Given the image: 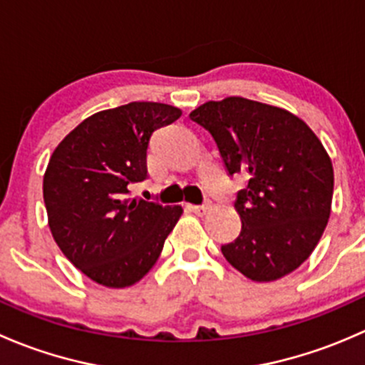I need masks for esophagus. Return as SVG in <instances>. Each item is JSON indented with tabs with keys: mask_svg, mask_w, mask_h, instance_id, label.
I'll list each match as a JSON object with an SVG mask.
<instances>
[{
	"mask_svg": "<svg viewBox=\"0 0 365 365\" xmlns=\"http://www.w3.org/2000/svg\"><path fill=\"white\" fill-rule=\"evenodd\" d=\"M190 210H192L196 215H205L206 212L210 210V203H203V205H190Z\"/></svg>",
	"mask_w": 365,
	"mask_h": 365,
	"instance_id": "34e87169",
	"label": "esophagus"
}]
</instances>
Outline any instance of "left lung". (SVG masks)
<instances>
[{
	"label": "left lung",
	"mask_w": 365,
	"mask_h": 365,
	"mask_svg": "<svg viewBox=\"0 0 365 365\" xmlns=\"http://www.w3.org/2000/svg\"><path fill=\"white\" fill-rule=\"evenodd\" d=\"M212 134L227 173L247 176L235 208L242 231L220 247L256 282L281 279L318 245L330 217L334 169L314 132L295 114L227 97L189 114Z\"/></svg>",
	"instance_id": "8db88e82"
}]
</instances>
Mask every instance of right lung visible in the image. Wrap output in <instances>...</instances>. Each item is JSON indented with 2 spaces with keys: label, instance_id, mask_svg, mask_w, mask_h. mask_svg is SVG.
<instances>
[{
  "label": "right lung",
  "instance_id": "right-lung-1",
  "mask_svg": "<svg viewBox=\"0 0 365 365\" xmlns=\"http://www.w3.org/2000/svg\"><path fill=\"white\" fill-rule=\"evenodd\" d=\"M182 116L159 102H130L81 121L58 145L43 175V203L58 247L86 277L125 288L145 277L182 206L130 197L148 178L157 128Z\"/></svg>",
  "mask_w": 365,
  "mask_h": 365
}]
</instances>
